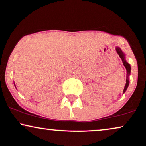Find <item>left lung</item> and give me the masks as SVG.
Here are the masks:
<instances>
[{
    "label": "left lung",
    "mask_w": 146,
    "mask_h": 146,
    "mask_svg": "<svg viewBox=\"0 0 146 146\" xmlns=\"http://www.w3.org/2000/svg\"><path fill=\"white\" fill-rule=\"evenodd\" d=\"M116 51H117V53L118 54L119 56L120 57V58L122 59V62H123L124 66H125L126 69V85L124 86L123 92H125V91L127 89L128 86H129V76L130 75V73H131V66L130 64L126 61L125 60V57H124V54H123V52H122V50H120V48L119 47H116Z\"/></svg>",
    "instance_id": "1"
}]
</instances>
